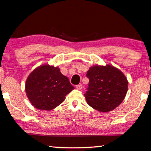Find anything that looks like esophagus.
I'll use <instances>...</instances> for the list:
<instances>
[{
    "label": "esophagus",
    "mask_w": 151,
    "mask_h": 151,
    "mask_svg": "<svg viewBox=\"0 0 151 151\" xmlns=\"http://www.w3.org/2000/svg\"><path fill=\"white\" fill-rule=\"evenodd\" d=\"M76 88H77L78 90H81V89L83 88V85H82L81 84H79V85L76 86Z\"/></svg>",
    "instance_id": "esophagus-1"
}]
</instances>
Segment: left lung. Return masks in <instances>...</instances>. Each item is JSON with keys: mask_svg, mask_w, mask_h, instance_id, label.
<instances>
[{"mask_svg": "<svg viewBox=\"0 0 151 151\" xmlns=\"http://www.w3.org/2000/svg\"><path fill=\"white\" fill-rule=\"evenodd\" d=\"M88 88L84 94L86 103L96 111L106 112L123 101L128 91V81L119 68L111 65H94L86 73Z\"/></svg>", "mask_w": 151, "mask_h": 151, "instance_id": "left-lung-1", "label": "left lung"}]
</instances>
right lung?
Here are the masks:
<instances>
[{"label":"right lung","instance_id":"obj_1","mask_svg":"<svg viewBox=\"0 0 151 151\" xmlns=\"http://www.w3.org/2000/svg\"><path fill=\"white\" fill-rule=\"evenodd\" d=\"M75 87L57 66L42 65L28 76L25 91L30 103L36 109L50 111L65 101Z\"/></svg>","mask_w":151,"mask_h":151}]
</instances>
